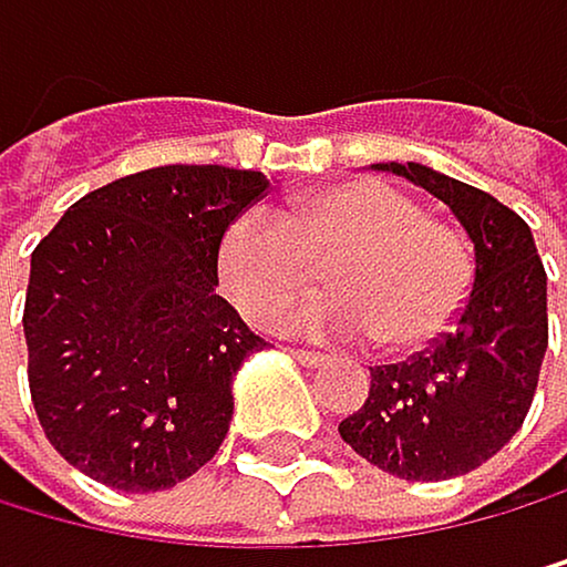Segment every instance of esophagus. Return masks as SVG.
<instances>
[{"mask_svg":"<svg viewBox=\"0 0 567 567\" xmlns=\"http://www.w3.org/2000/svg\"><path fill=\"white\" fill-rule=\"evenodd\" d=\"M290 354H295L301 365H312V369H316V365H327V362H330V358L322 354V351H308V348H295Z\"/></svg>","mask_w":567,"mask_h":567,"instance_id":"1","label":"esophagus"}]
</instances>
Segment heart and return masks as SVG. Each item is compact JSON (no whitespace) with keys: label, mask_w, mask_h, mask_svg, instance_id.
Listing matches in <instances>:
<instances>
[{"label":"heart","mask_w":567,"mask_h":567,"mask_svg":"<svg viewBox=\"0 0 567 567\" xmlns=\"http://www.w3.org/2000/svg\"><path fill=\"white\" fill-rule=\"evenodd\" d=\"M330 259V295L280 319L312 337L419 348L444 333L472 287V248L462 230L426 216L383 181H348L290 205L284 223L262 209L240 213L219 237V280L230 301L269 327Z\"/></svg>","instance_id":"1"}]
</instances>
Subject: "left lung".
Returning a JSON list of instances; mask_svg holds the SVG:
<instances>
[{
	"label": "left lung",
	"mask_w": 567,
	"mask_h": 567,
	"mask_svg": "<svg viewBox=\"0 0 567 567\" xmlns=\"http://www.w3.org/2000/svg\"><path fill=\"white\" fill-rule=\"evenodd\" d=\"M380 169L451 205L476 248V272L447 333L408 362L372 369L369 398L340 422V440L398 480L465 476L529 415L547 351V272L529 223L494 195L419 163Z\"/></svg>",
	"instance_id": "left-lung-1"
}]
</instances>
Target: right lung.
Listing matches in <instances>:
<instances>
[{
  "mask_svg": "<svg viewBox=\"0 0 567 567\" xmlns=\"http://www.w3.org/2000/svg\"><path fill=\"white\" fill-rule=\"evenodd\" d=\"M269 181L230 166H155L81 202L31 255L23 337L49 444L123 494L213 462L234 377L266 340L216 295V251Z\"/></svg>",
  "mask_w": 567,
  "mask_h": 567,
  "instance_id": "obj_1",
  "label": "right lung"
}]
</instances>
